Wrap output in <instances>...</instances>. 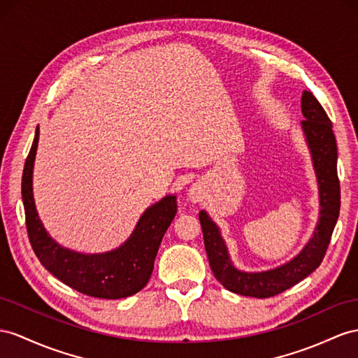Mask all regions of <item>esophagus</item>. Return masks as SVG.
<instances>
[{
    "instance_id": "obj_1",
    "label": "esophagus",
    "mask_w": 358,
    "mask_h": 358,
    "mask_svg": "<svg viewBox=\"0 0 358 358\" xmlns=\"http://www.w3.org/2000/svg\"><path fill=\"white\" fill-rule=\"evenodd\" d=\"M189 198L192 199V203H199V201H203V198H204L203 190H201L199 186L194 185L189 190Z\"/></svg>"
}]
</instances>
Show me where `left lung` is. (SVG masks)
I'll list each match as a JSON object with an SVG mask.
<instances>
[{
  "label": "left lung",
  "instance_id": "obj_1",
  "mask_svg": "<svg viewBox=\"0 0 358 358\" xmlns=\"http://www.w3.org/2000/svg\"><path fill=\"white\" fill-rule=\"evenodd\" d=\"M302 130L306 133L319 182L320 217L313 237L295 259L282 266L248 273L237 271L228 257L217 227L206 212H199L204 246L216 280L230 292L243 296L271 298L295 286L322 263L341 212V181L337 177V145L333 124L311 92L302 94Z\"/></svg>",
  "mask_w": 358,
  "mask_h": 358
}]
</instances>
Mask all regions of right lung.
Masks as SVG:
<instances>
[{
	"label": "right lung",
	"instance_id": "add662e5",
	"mask_svg": "<svg viewBox=\"0 0 358 358\" xmlns=\"http://www.w3.org/2000/svg\"><path fill=\"white\" fill-rule=\"evenodd\" d=\"M38 141L39 128L24 164L22 201L29 241L42 266L87 296L121 299L142 290L152 273L163 236L177 213V198L166 196L146 210L130 239L112 252L85 255L62 248L45 231L34 207L31 176Z\"/></svg>",
	"mask_w": 358,
	"mask_h": 358
}]
</instances>
